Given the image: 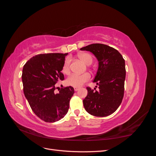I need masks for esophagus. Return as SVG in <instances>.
Listing matches in <instances>:
<instances>
[{"mask_svg": "<svg viewBox=\"0 0 156 156\" xmlns=\"http://www.w3.org/2000/svg\"><path fill=\"white\" fill-rule=\"evenodd\" d=\"M79 90V88L78 87H74V90L75 91H77Z\"/></svg>", "mask_w": 156, "mask_h": 156, "instance_id": "34e87169", "label": "esophagus"}]
</instances>
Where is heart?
I'll return each mask as SVG.
<instances>
[{
	"instance_id": "heart-1",
	"label": "heart",
	"mask_w": 156,
	"mask_h": 156,
	"mask_svg": "<svg viewBox=\"0 0 156 156\" xmlns=\"http://www.w3.org/2000/svg\"><path fill=\"white\" fill-rule=\"evenodd\" d=\"M78 57L81 59L83 62L87 66L92 64L93 62L92 56L87 53H81L78 55ZM70 60L69 58L66 59L63 64L62 68V72L66 75H68L70 73ZM90 77V75L87 72L84 73L83 74H72L66 80V83L67 85L72 86L73 87H79L82 86L83 84L88 81Z\"/></svg>"
}]
</instances>
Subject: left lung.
<instances>
[{
    "mask_svg": "<svg viewBox=\"0 0 156 156\" xmlns=\"http://www.w3.org/2000/svg\"><path fill=\"white\" fill-rule=\"evenodd\" d=\"M80 49L92 53L99 64L93 81L98 85L99 90L87 88L88 94L83 101L84 107L93 116L110 115L119 108L124 97L125 60L116 49L105 44H93Z\"/></svg>",
    "mask_w": 156,
    "mask_h": 156,
    "instance_id": "left-lung-1",
    "label": "left lung"
}]
</instances>
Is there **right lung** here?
Wrapping results in <instances>:
<instances>
[{
	"label": "right lung",
	"instance_id": "right-lung-1",
	"mask_svg": "<svg viewBox=\"0 0 156 156\" xmlns=\"http://www.w3.org/2000/svg\"><path fill=\"white\" fill-rule=\"evenodd\" d=\"M68 53L40 54L24 65L22 72L23 92L32 111L46 122L60 120L67 114L74 94L72 87L59 89L55 84L63 81L62 68Z\"/></svg>",
	"mask_w": 156,
	"mask_h": 156
}]
</instances>
